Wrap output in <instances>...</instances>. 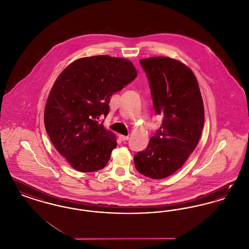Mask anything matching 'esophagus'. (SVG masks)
Returning a JSON list of instances; mask_svg holds the SVG:
<instances>
[{
  "label": "esophagus",
  "instance_id": "1",
  "mask_svg": "<svg viewBox=\"0 0 249 249\" xmlns=\"http://www.w3.org/2000/svg\"><path fill=\"white\" fill-rule=\"evenodd\" d=\"M119 137L121 141H126V140L129 139V136H126V135H123V134H119Z\"/></svg>",
  "mask_w": 249,
  "mask_h": 249
}]
</instances>
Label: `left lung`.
Wrapping results in <instances>:
<instances>
[{"label": "left lung", "instance_id": "left-lung-1", "mask_svg": "<svg viewBox=\"0 0 249 249\" xmlns=\"http://www.w3.org/2000/svg\"><path fill=\"white\" fill-rule=\"evenodd\" d=\"M157 114L164 117L145 150L134 156L136 170L152 179L167 178L187 161L196 148L204 122L197 78L178 59L152 57L140 60Z\"/></svg>", "mask_w": 249, "mask_h": 249}]
</instances>
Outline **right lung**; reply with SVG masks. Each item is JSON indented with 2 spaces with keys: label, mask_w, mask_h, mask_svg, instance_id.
<instances>
[{
  "label": "right lung",
  "mask_w": 249,
  "mask_h": 249,
  "mask_svg": "<svg viewBox=\"0 0 249 249\" xmlns=\"http://www.w3.org/2000/svg\"><path fill=\"white\" fill-rule=\"evenodd\" d=\"M136 76L130 60L107 55L76 59L59 73L44 122L53 145L73 169L90 173L107 165L117 138L98 119L108 115L111 96Z\"/></svg>",
  "instance_id": "right-lung-1"
}]
</instances>
